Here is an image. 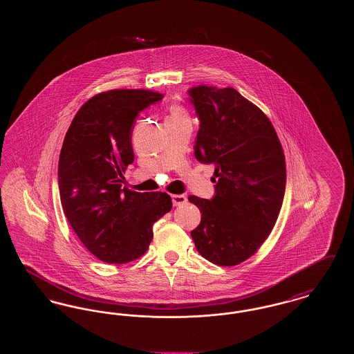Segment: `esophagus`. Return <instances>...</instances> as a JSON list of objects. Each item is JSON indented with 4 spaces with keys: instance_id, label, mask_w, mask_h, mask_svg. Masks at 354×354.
<instances>
[{
    "instance_id": "34e87169",
    "label": "esophagus",
    "mask_w": 354,
    "mask_h": 354,
    "mask_svg": "<svg viewBox=\"0 0 354 354\" xmlns=\"http://www.w3.org/2000/svg\"><path fill=\"white\" fill-rule=\"evenodd\" d=\"M171 198H172V204H174L175 207L183 205V204L187 202V198H185V195H172Z\"/></svg>"
}]
</instances>
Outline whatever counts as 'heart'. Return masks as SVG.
Here are the masks:
<instances>
[{
    "label": "heart",
    "instance_id": "heart-1",
    "mask_svg": "<svg viewBox=\"0 0 354 354\" xmlns=\"http://www.w3.org/2000/svg\"><path fill=\"white\" fill-rule=\"evenodd\" d=\"M166 119H171V120H189V114H188V111H187L185 106L174 104L169 109V114Z\"/></svg>",
    "mask_w": 354,
    "mask_h": 354
}]
</instances>
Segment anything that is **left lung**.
Returning <instances> with one entry per match:
<instances>
[{"mask_svg":"<svg viewBox=\"0 0 354 354\" xmlns=\"http://www.w3.org/2000/svg\"><path fill=\"white\" fill-rule=\"evenodd\" d=\"M201 119L195 156L212 163L215 198L189 196L202 212L191 231L198 252L220 267H234L263 245L281 209L286 155L268 117L232 87L189 90Z\"/></svg>","mask_w":354,"mask_h":354,"instance_id":"obj_1","label":"left lung"}]
</instances>
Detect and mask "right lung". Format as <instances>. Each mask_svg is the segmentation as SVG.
<instances>
[{
  "mask_svg": "<svg viewBox=\"0 0 354 354\" xmlns=\"http://www.w3.org/2000/svg\"><path fill=\"white\" fill-rule=\"evenodd\" d=\"M163 94L145 88L102 91L73 119L58 162L64 212L88 252L104 263L126 264L143 256L152 224L171 211L166 192L122 188L134 162L133 123Z\"/></svg>",
  "mask_w": 354,
  "mask_h": 354,
  "instance_id": "1",
  "label": "right lung"
}]
</instances>
